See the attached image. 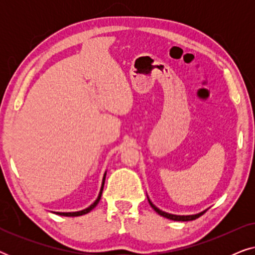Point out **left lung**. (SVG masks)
Returning <instances> with one entry per match:
<instances>
[{
    "label": "left lung",
    "instance_id": "obj_1",
    "mask_svg": "<svg viewBox=\"0 0 255 255\" xmlns=\"http://www.w3.org/2000/svg\"><path fill=\"white\" fill-rule=\"evenodd\" d=\"M148 202H149V204H151V207H152L153 209H154V211L158 212V214H159L160 216H162V217H166V218H168V219H172V221H176V222L194 221V219L198 218V217H200V216H202V215H203L204 212H205V211H202V212H200V214H197V215H190V216H176V215L167 214V212H163V211H161V210H159V209L156 208L155 205L153 204L151 201L148 200Z\"/></svg>",
    "mask_w": 255,
    "mask_h": 255
}]
</instances>
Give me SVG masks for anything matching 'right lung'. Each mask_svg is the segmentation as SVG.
<instances>
[{"label": "right lung", "instance_id": "1", "mask_svg": "<svg viewBox=\"0 0 255 255\" xmlns=\"http://www.w3.org/2000/svg\"><path fill=\"white\" fill-rule=\"evenodd\" d=\"M104 181H106V174H104V176H103L102 187H101L99 197L96 198V201L94 202V203H93L92 205H90V207H88L87 209H85V210H81V211H76V212H55V214L60 215V216H66V217H76V216H82V215L88 214V212L92 211L93 209L95 208L97 204H99V202H100V200H101V196H102V191H103V187H104Z\"/></svg>", "mask_w": 255, "mask_h": 255}]
</instances>
